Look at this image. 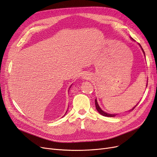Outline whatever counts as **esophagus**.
I'll use <instances>...</instances> for the list:
<instances>
[{
  "label": "esophagus",
  "mask_w": 157,
  "mask_h": 157,
  "mask_svg": "<svg viewBox=\"0 0 157 157\" xmlns=\"http://www.w3.org/2000/svg\"><path fill=\"white\" fill-rule=\"evenodd\" d=\"M82 78H83V79H88L89 78V76L88 74H84V75H83Z\"/></svg>",
  "instance_id": "34e87169"
}]
</instances>
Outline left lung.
<instances>
[{
  "instance_id": "8db88e82",
  "label": "left lung",
  "mask_w": 157,
  "mask_h": 157,
  "mask_svg": "<svg viewBox=\"0 0 157 157\" xmlns=\"http://www.w3.org/2000/svg\"><path fill=\"white\" fill-rule=\"evenodd\" d=\"M130 38L132 39V40H133V41H134V40H133L132 38L130 37ZM138 45H140V47L141 48V50H142V52H143V53H144V56H145V52H144V51L143 48H141V45H140V44H138ZM138 103H139V102H138ZM138 103L137 104H136V105L134 106V107H133L132 109H130V110H128V112H132V110H133V109H134L136 108V106L138 104ZM95 106H96V109H97V110L98 111V112L100 114L102 115H103V116H105V117H115L116 115H118V114H115H115H111V113H106V112H105L104 111H103L102 109L100 108V107L99 105H98V102H97V98L95 99Z\"/></svg>"
}]
</instances>
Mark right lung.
<instances>
[{
  "instance_id": "1",
  "label": "right lung",
  "mask_w": 157,
  "mask_h": 157,
  "mask_svg": "<svg viewBox=\"0 0 157 157\" xmlns=\"http://www.w3.org/2000/svg\"><path fill=\"white\" fill-rule=\"evenodd\" d=\"M72 85H70V87H72ZM70 88H69V89H70ZM68 92H69V90H68ZM67 112H68V110H67ZM67 112H66V113H67ZM66 113H65V114H64V115H66ZM64 116H63V117H64Z\"/></svg>"
}]
</instances>
